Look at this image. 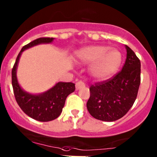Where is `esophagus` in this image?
<instances>
[{"instance_id": "esophagus-1", "label": "esophagus", "mask_w": 157, "mask_h": 157, "mask_svg": "<svg viewBox=\"0 0 157 157\" xmlns=\"http://www.w3.org/2000/svg\"><path fill=\"white\" fill-rule=\"evenodd\" d=\"M76 89L77 90H80V89H82V88L85 87V84H84L83 82L82 81H78L76 82V85H75Z\"/></svg>"}]
</instances>
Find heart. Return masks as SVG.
Returning <instances> with one entry per match:
<instances>
[{
  "instance_id": "1",
  "label": "heart",
  "mask_w": 157,
  "mask_h": 157,
  "mask_svg": "<svg viewBox=\"0 0 157 157\" xmlns=\"http://www.w3.org/2000/svg\"><path fill=\"white\" fill-rule=\"evenodd\" d=\"M78 63L89 65V73L93 79L105 80L112 77L121 63V54L116 49L105 45H92L77 51Z\"/></svg>"
}]
</instances>
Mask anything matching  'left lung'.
Instances as JSON below:
<instances>
[{"label":"left lung","instance_id":"left-lung-1","mask_svg":"<svg viewBox=\"0 0 157 157\" xmlns=\"http://www.w3.org/2000/svg\"><path fill=\"white\" fill-rule=\"evenodd\" d=\"M127 58L122 70L114 77L90 87L86 106L94 118L114 121L122 118L133 105L140 85L141 63L127 45Z\"/></svg>","mask_w":157,"mask_h":157}]
</instances>
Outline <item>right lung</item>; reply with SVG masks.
Instances as JSON below:
<instances>
[{
    "mask_svg": "<svg viewBox=\"0 0 157 157\" xmlns=\"http://www.w3.org/2000/svg\"><path fill=\"white\" fill-rule=\"evenodd\" d=\"M54 38H39L22 48L12 70V84L15 98L24 113L39 121H50L59 116L67 97L75 90L73 82H56L52 88L40 94H32L24 90L17 78V68L22 52L40 44H50Z\"/></svg>",
    "mask_w": 157,
    "mask_h": 157,
    "instance_id": "1",
    "label": "right lung"
}]
</instances>
